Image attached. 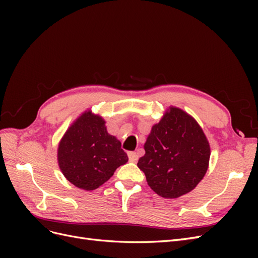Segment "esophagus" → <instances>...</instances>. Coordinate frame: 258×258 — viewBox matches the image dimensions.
<instances>
[{
  "label": "esophagus",
  "instance_id": "1",
  "mask_svg": "<svg viewBox=\"0 0 258 258\" xmlns=\"http://www.w3.org/2000/svg\"><path fill=\"white\" fill-rule=\"evenodd\" d=\"M128 157L130 162H137L138 161V154L135 152H130L128 153Z\"/></svg>",
  "mask_w": 258,
  "mask_h": 258
}]
</instances>
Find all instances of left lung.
I'll return each instance as SVG.
<instances>
[{"label":"left lung","instance_id":"1","mask_svg":"<svg viewBox=\"0 0 258 258\" xmlns=\"http://www.w3.org/2000/svg\"><path fill=\"white\" fill-rule=\"evenodd\" d=\"M139 159L151 188L167 199L188 194L205 177L211 148L204 130L194 117L170 105L152 127Z\"/></svg>","mask_w":258,"mask_h":258}]
</instances>
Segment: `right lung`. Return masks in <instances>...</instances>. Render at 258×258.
<instances>
[{
  "label": "right lung",
  "mask_w": 258,
  "mask_h": 258,
  "mask_svg": "<svg viewBox=\"0 0 258 258\" xmlns=\"http://www.w3.org/2000/svg\"><path fill=\"white\" fill-rule=\"evenodd\" d=\"M62 174L74 186L95 190L128 161L121 143L106 130L105 120L90 108L70 124L57 150Z\"/></svg>",
  "instance_id": "1"
}]
</instances>
